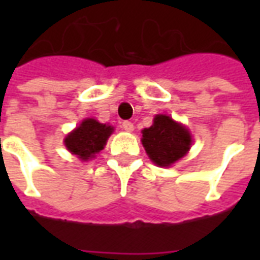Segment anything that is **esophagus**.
Returning a JSON list of instances; mask_svg holds the SVG:
<instances>
[{"mask_svg":"<svg viewBox=\"0 0 260 260\" xmlns=\"http://www.w3.org/2000/svg\"><path fill=\"white\" fill-rule=\"evenodd\" d=\"M122 129L126 131V132H132L134 131V124L131 121H124L122 122Z\"/></svg>","mask_w":260,"mask_h":260,"instance_id":"34e87169","label":"esophagus"}]
</instances>
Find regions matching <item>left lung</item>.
<instances>
[{
	"label": "left lung",
	"mask_w": 260,
	"mask_h": 260,
	"mask_svg": "<svg viewBox=\"0 0 260 260\" xmlns=\"http://www.w3.org/2000/svg\"><path fill=\"white\" fill-rule=\"evenodd\" d=\"M142 145L153 163L170 167L191 149L192 136L184 125L169 115L158 114L152 126L142 131Z\"/></svg>",
	"instance_id": "obj_1"
}]
</instances>
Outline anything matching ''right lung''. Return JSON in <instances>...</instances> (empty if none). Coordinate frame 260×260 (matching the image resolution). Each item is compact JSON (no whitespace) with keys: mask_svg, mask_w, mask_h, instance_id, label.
<instances>
[{"mask_svg":"<svg viewBox=\"0 0 260 260\" xmlns=\"http://www.w3.org/2000/svg\"><path fill=\"white\" fill-rule=\"evenodd\" d=\"M114 132L111 125L99 122L94 118H86L64 139L65 147L80 160H90L102 152L107 139Z\"/></svg>","mask_w":260,"mask_h":260,"instance_id":"add662e5","label":"right lung"}]
</instances>
